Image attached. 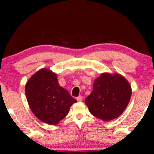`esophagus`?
<instances>
[{"instance_id":"34e87169","label":"esophagus","mask_w":154,"mask_h":154,"mask_svg":"<svg viewBox=\"0 0 154 154\" xmlns=\"http://www.w3.org/2000/svg\"><path fill=\"white\" fill-rule=\"evenodd\" d=\"M82 100H83V97H81V95L77 97V100L78 101V102H80V101H82Z\"/></svg>"}]
</instances>
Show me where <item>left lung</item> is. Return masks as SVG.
Returning <instances> with one entry per match:
<instances>
[{"mask_svg":"<svg viewBox=\"0 0 154 154\" xmlns=\"http://www.w3.org/2000/svg\"><path fill=\"white\" fill-rule=\"evenodd\" d=\"M131 94V87L122 75L103 73L94 80L92 93L85 101L91 114L109 121L124 112Z\"/></svg>","mask_w":154,"mask_h":154,"instance_id":"1","label":"left lung"}]
</instances>
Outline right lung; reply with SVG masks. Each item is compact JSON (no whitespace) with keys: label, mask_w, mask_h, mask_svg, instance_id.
<instances>
[{"label":"right lung","mask_w":154,"mask_h":154,"mask_svg":"<svg viewBox=\"0 0 154 154\" xmlns=\"http://www.w3.org/2000/svg\"><path fill=\"white\" fill-rule=\"evenodd\" d=\"M25 93L31 110L42 122L57 124L66 116L77 100L59 85L57 75L45 69L38 71L28 80Z\"/></svg>","instance_id":"right-lung-1"}]
</instances>
